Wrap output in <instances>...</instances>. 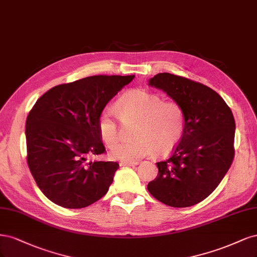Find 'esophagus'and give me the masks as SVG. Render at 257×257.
Wrapping results in <instances>:
<instances>
[{"label":"esophagus","mask_w":257,"mask_h":257,"mask_svg":"<svg viewBox=\"0 0 257 257\" xmlns=\"http://www.w3.org/2000/svg\"><path fill=\"white\" fill-rule=\"evenodd\" d=\"M138 162H125V161H121L119 163L120 167H135V165H137Z\"/></svg>","instance_id":"1"}]
</instances>
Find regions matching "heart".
<instances>
[{"instance_id":"heart-1","label":"heart","mask_w":257,"mask_h":257,"mask_svg":"<svg viewBox=\"0 0 257 257\" xmlns=\"http://www.w3.org/2000/svg\"><path fill=\"white\" fill-rule=\"evenodd\" d=\"M117 114L122 121L137 123L136 139L120 141L112 147L110 155L115 160L135 162L152 151L157 155L168 153L177 145L185 131V114L179 104L164 101L147 90H131L118 99L116 111L105 106L99 114L98 132L107 146L118 139Z\"/></svg>"}]
</instances>
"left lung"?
Returning <instances> with one entry per match:
<instances>
[{
    "mask_svg": "<svg viewBox=\"0 0 257 257\" xmlns=\"http://www.w3.org/2000/svg\"><path fill=\"white\" fill-rule=\"evenodd\" d=\"M181 106L186 126L170 158L157 162L150 193L172 207H190L209 196L234 159L235 119L223 98L210 87L163 72L150 79Z\"/></svg>",
    "mask_w": 257,
    "mask_h": 257,
    "instance_id": "1",
    "label": "left lung"
}]
</instances>
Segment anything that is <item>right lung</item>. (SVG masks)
Instances as JSON below:
<instances>
[{"instance_id": "right-lung-1", "label": "right lung", "mask_w": 257, "mask_h": 257, "mask_svg": "<svg viewBox=\"0 0 257 257\" xmlns=\"http://www.w3.org/2000/svg\"><path fill=\"white\" fill-rule=\"evenodd\" d=\"M135 79L93 76L49 89L30 111L28 164L38 188L54 204L83 208L107 192L117 162L89 161L105 148L97 121L106 103Z\"/></svg>"}]
</instances>
